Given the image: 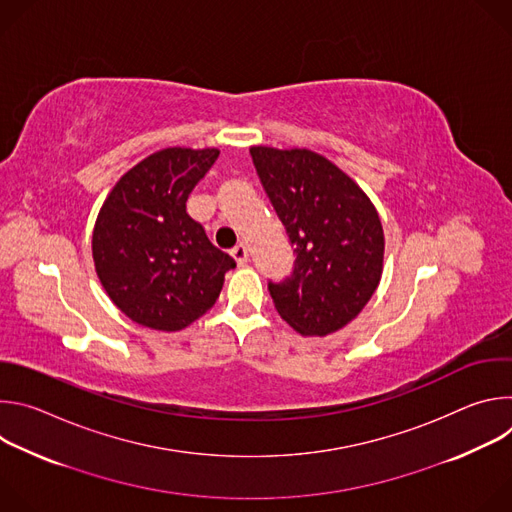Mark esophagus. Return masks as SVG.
<instances>
[{
	"label": "esophagus",
	"mask_w": 512,
	"mask_h": 512,
	"mask_svg": "<svg viewBox=\"0 0 512 512\" xmlns=\"http://www.w3.org/2000/svg\"><path fill=\"white\" fill-rule=\"evenodd\" d=\"M231 255H233V259L237 261V265L239 267H243V265H247V261H249V251H247V247L241 243V245H237L233 251H231Z\"/></svg>",
	"instance_id": "esophagus-1"
}]
</instances>
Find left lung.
I'll list each match as a JSON object with an SVG mask.
<instances>
[{"instance_id":"left-lung-1","label":"left lung","mask_w":512,"mask_h":512,"mask_svg":"<svg viewBox=\"0 0 512 512\" xmlns=\"http://www.w3.org/2000/svg\"><path fill=\"white\" fill-rule=\"evenodd\" d=\"M259 180L296 245L294 275L269 283L277 314L302 336L352 322L379 287L385 233L364 190L312 150H249Z\"/></svg>"}]
</instances>
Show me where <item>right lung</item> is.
<instances>
[{
    "instance_id": "right-lung-1",
    "label": "right lung",
    "mask_w": 512,
    "mask_h": 512,
    "mask_svg": "<svg viewBox=\"0 0 512 512\" xmlns=\"http://www.w3.org/2000/svg\"><path fill=\"white\" fill-rule=\"evenodd\" d=\"M216 148H166L127 170L93 229V261L111 302L135 324L178 332L204 316L237 263L216 249L186 200Z\"/></svg>"
}]
</instances>
